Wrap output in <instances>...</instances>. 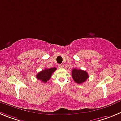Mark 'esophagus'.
<instances>
[{
	"mask_svg": "<svg viewBox=\"0 0 121 121\" xmlns=\"http://www.w3.org/2000/svg\"><path fill=\"white\" fill-rule=\"evenodd\" d=\"M58 68H63L64 67V65L63 64H61V65H58Z\"/></svg>",
	"mask_w": 121,
	"mask_h": 121,
	"instance_id": "1",
	"label": "esophagus"
}]
</instances>
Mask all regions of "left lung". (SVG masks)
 <instances>
[{
    "label": "left lung",
    "instance_id": "left-lung-1",
    "mask_svg": "<svg viewBox=\"0 0 121 121\" xmlns=\"http://www.w3.org/2000/svg\"><path fill=\"white\" fill-rule=\"evenodd\" d=\"M72 77L75 82L78 84H82L87 79L89 75L86 71L74 68L72 70Z\"/></svg>",
    "mask_w": 121,
    "mask_h": 121
}]
</instances>
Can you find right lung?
Segmentation results:
<instances>
[{
	"label": "right lung",
	"mask_w": 121,
	"mask_h": 121,
	"mask_svg": "<svg viewBox=\"0 0 121 121\" xmlns=\"http://www.w3.org/2000/svg\"><path fill=\"white\" fill-rule=\"evenodd\" d=\"M56 69V67H52L50 69L46 68L44 70L38 73L36 77L37 78L43 82H47Z\"/></svg>",
	"instance_id": "obj_1"
}]
</instances>
